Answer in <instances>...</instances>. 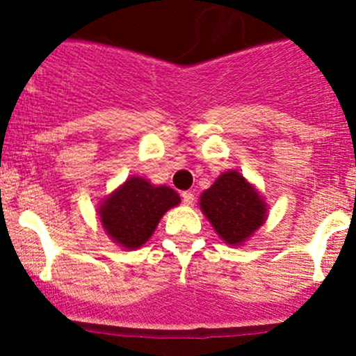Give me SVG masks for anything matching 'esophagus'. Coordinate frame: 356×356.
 <instances>
[{"label": "esophagus", "instance_id": "obj_1", "mask_svg": "<svg viewBox=\"0 0 356 356\" xmlns=\"http://www.w3.org/2000/svg\"><path fill=\"white\" fill-rule=\"evenodd\" d=\"M182 202L186 204V206H191L192 202H194V194H192L191 191H186V192H182Z\"/></svg>", "mask_w": 356, "mask_h": 356}]
</instances>
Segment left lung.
I'll list each match as a JSON object with an SVG mask.
<instances>
[{
  "instance_id": "1",
  "label": "left lung",
  "mask_w": 356,
  "mask_h": 356,
  "mask_svg": "<svg viewBox=\"0 0 356 356\" xmlns=\"http://www.w3.org/2000/svg\"><path fill=\"white\" fill-rule=\"evenodd\" d=\"M199 207L229 246H243L268 219L266 201L239 170L220 174L201 194Z\"/></svg>"
}]
</instances>
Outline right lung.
<instances>
[{
    "label": "right lung",
    "mask_w": 356,
    "mask_h": 356,
    "mask_svg": "<svg viewBox=\"0 0 356 356\" xmlns=\"http://www.w3.org/2000/svg\"><path fill=\"white\" fill-rule=\"evenodd\" d=\"M181 204L167 186H155L132 175L99 202V220L105 234L124 249L142 248L157 229L162 216Z\"/></svg>",
    "instance_id": "1"
}]
</instances>
